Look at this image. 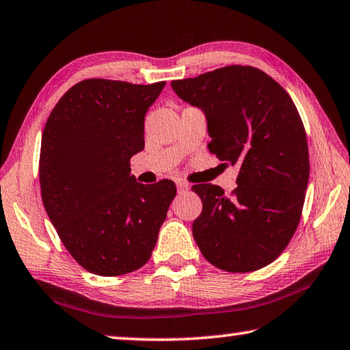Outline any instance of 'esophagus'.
Segmentation results:
<instances>
[{
  "label": "esophagus",
  "mask_w": 350,
  "mask_h": 350,
  "mask_svg": "<svg viewBox=\"0 0 350 350\" xmlns=\"http://www.w3.org/2000/svg\"><path fill=\"white\" fill-rule=\"evenodd\" d=\"M188 189H189V185H188L187 182H182V180L177 182V191H179L180 194H182V193H187Z\"/></svg>",
  "instance_id": "34e87169"
}]
</instances>
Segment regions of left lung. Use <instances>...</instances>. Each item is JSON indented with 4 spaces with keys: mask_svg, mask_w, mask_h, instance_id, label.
<instances>
[{
    "mask_svg": "<svg viewBox=\"0 0 350 350\" xmlns=\"http://www.w3.org/2000/svg\"><path fill=\"white\" fill-rule=\"evenodd\" d=\"M208 122L210 152L239 163L238 187L191 189L202 200L193 236L204 258L230 273L265 267L286 250L303 215L310 174L306 129L287 91L264 70L232 64L171 81Z\"/></svg>",
    "mask_w": 350,
    "mask_h": 350,
    "instance_id": "8db88e82",
    "label": "left lung"
}]
</instances>
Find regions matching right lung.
I'll list each match as a JSON object with an SVG mask.
<instances>
[{
	"mask_svg": "<svg viewBox=\"0 0 350 350\" xmlns=\"http://www.w3.org/2000/svg\"><path fill=\"white\" fill-rule=\"evenodd\" d=\"M165 81L88 79L52 109L40 150L47 216L83 269L131 273L148 262L176 196L173 180L135 182L129 161L145 146V114Z\"/></svg>",
	"mask_w": 350,
	"mask_h": 350,
	"instance_id": "1",
	"label": "right lung"
}]
</instances>
